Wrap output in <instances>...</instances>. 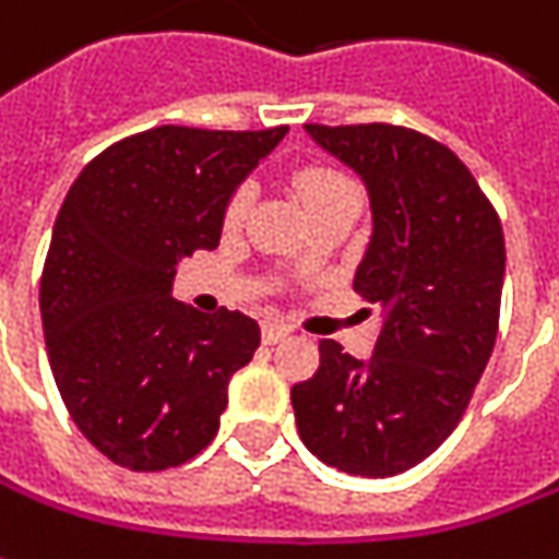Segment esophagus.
<instances>
[{
	"instance_id": "34e87169",
	"label": "esophagus",
	"mask_w": 559,
	"mask_h": 559,
	"mask_svg": "<svg viewBox=\"0 0 559 559\" xmlns=\"http://www.w3.org/2000/svg\"><path fill=\"white\" fill-rule=\"evenodd\" d=\"M284 337H290V328L281 325V322H265L262 325V341L265 344H281Z\"/></svg>"
}]
</instances>
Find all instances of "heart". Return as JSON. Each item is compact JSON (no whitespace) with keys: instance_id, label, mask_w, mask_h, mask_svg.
I'll return each mask as SVG.
<instances>
[{"instance_id":"1","label":"heart","mask_w":559,"mask_h":559,"mask_svg":"<svg viewBox=\"0 0 559 559\" xmlns=\"http://www.w3.org/2000/svg\"><path fill=\"white\" fill-rule=\"evenodd\" d=\"M347 178H341V175H334V171H322V168H312V171H304L300 178H297V187H300V193H304V200H316L319 193H328V190H337V187H347ZM250 187H240L237 193L231 197V203H228V222H240L243 218V212L250 209Z\"/></svg>"}]
</instances>
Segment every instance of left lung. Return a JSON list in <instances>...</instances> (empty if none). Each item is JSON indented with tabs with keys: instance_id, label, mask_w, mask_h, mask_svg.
Returning a JSON list of instances; mask_svg holds the SVG:
<instances>
[{
	"instance_id": "obj_1",
	"label": "left lung",
	"mask_w": 559,
	"mask_h": 559,
	"mask_svg": "<svg viewBox=\"0 0 559 559\" xmlns=\"http://www.w3.org/2000/svg\"><path fill=\"white\" fill-rule=\"evenodd\" d=\"M359 175L372 237L353 290L381 306L369 359L322 341L319 372L290 403L309 453L350 475L406 473L463 419L498 337L503 231L469 168L394 124H306Z\"/></svg>"
}]
</instances>
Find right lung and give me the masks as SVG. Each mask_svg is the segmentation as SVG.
I'll use <instances>...</instances> for the list:
<instances>
[{
  "label": "right lung",
  "instance_id": "add662e5",
  "mask_svg": "<svg viewBox=\"0 0 559 559\" xmlns=\"http://www.w3.org/2000/svg\"><path fill=\"white\" fill-rule=\"evenodd\" d=\"M284 134L165 124L111 143L71 183L39 312L61 401L111 463L158 473L212 444L259 325L178 304L175 265L218 247L234 190Z\"/></svg>",
  "mask_w": 559,
  "mask_h": 559
}]
</instances>
